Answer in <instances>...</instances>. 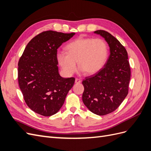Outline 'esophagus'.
I'll list each match as a JSON object with an SVG mask.
<instances>
[{
	"instance_id": "1",
	"label": "esophagus",
	"mask_w": 151,
	"mask_h": 151,
	"mask_svg": "<svg viewBox=\"0 0 151 151\" xmlns=\"http://www.w3.org/2000/svg\"><path fill=\"white\" fill-rule=\"evenodd\" d=\"M75 83H77V84L81 83V79H78V78H76V80H75Z\"/></svg>"
}]
</instances>
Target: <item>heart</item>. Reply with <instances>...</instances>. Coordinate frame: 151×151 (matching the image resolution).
Masks as SVG:
<instances>
[{
	"instance_id": "obj_1",
	"label": "heart",
	"mask_w": 151,
	"mask_h": 151,
	"mask_svg": "<svg viewBox=\"0 0 151 151\" xmlns=\"http://www.w3.org/2000/svg\"><path fill=\"white\" fill-rule=\"evenodd\" d=\"M65 52L57 53V58L63 72L74 74L77 62L82 71L92 75L104 67L108 57V46L104 40L89 37H79L68 43Z\"/></svg>"
}]
</instances>
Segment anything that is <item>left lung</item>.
<instances>
[{
    "mask_svg": "<svg viewBox=\"0 0 151 151\" xmlns=\"http://www.w3.org/2000/svg\"><path fill=\"white\" fill-rule=\"evenodd\" d=\"M94 33L107 42L110 55L103 68L83 80V101L91 112L103 116L115 111L127 96L130 67L127 50L119 41L106 31Z\"/></svg>",
    "mask_w": 151,
    "mask_h": 151,
    "instance_id": "obj_1",
    "label": "left lung"
}]
</instances>
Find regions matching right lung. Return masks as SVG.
Wrapping results in <instances>:
<instances>
[{
    "label": "right lung",
    "mask_w": 151,
    "mask_h": 151,
    "mask_svg": "<svg viewBox=\"0 0 151 151\" xmlns=\"http://www.w3.org/2000/svg\"><path fill=\"white\" fill-rule=\"evenodd\" d=\"M76 33L42 32L26 45L18 62V83L28 107L40 115L57 113L74 84L58 72L57 49Z\"/></svg>",
    "instance_id": "1"
}]
</instances>
